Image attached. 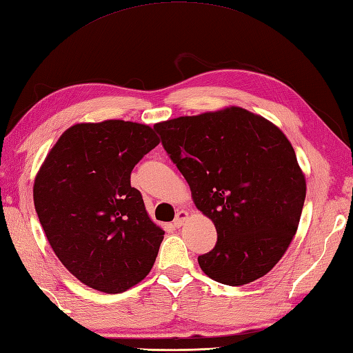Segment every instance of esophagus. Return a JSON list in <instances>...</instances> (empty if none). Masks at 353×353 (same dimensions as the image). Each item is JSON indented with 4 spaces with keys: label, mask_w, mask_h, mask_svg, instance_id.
I'll return each instance as SVG.
<instances>
[{
    "label": "esophagus",
    "mask_w": 353,
    "mask_h": 353,
    "mask_svg": "<svg viewBox=\"0 0 353 353\" xmlns=\"http://www.w3.org/2000/svg\"><path fill=\"white\" fill-rule=\"evenodd\" d=\"M187 217H189V213H187V211H184V210H179L178 213H176V216H175L174 226H176V228H179V226H181V225L184 223V221H185Z\"/></svg>",
    "instance_id": "obj_1"
}]
</instances>
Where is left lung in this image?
<instances>
[{"mask_svg":"<svg viewBox=\"0 0 353 353\" xmlns=\"http://www.w3.org/2000/svg\"><path fill=\"white\" fill-rule=\"evenodd\" d=\"M154 130L194 205L214 222L217 243L198 256L202 272L225 285L269 273L294 237L307 193L284 132L240 107L181 116Z\"/></svg>","mask_w":353,"mask_h":353,"instance_id":"1","label":"left lung"}]
</instances>
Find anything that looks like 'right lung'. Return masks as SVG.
I'll return each mask as SVG.
<instances>
[{"label":"right lung","mask_w":353,"mask_h":353,"mask_svg":"<svg viewBox=\"0 0 353 353\" xmlns=\"http://www.w3.org/2000/svg\"><path fill=\"white\" fill-rule=\"evenodd\" d=\"M159 143L142 123H77L60 136L34 179L36 213L52 250L98 292H125L152 269L164 231L130 178Z\"/></svg>","instance_id":"add662e5"}]
</instances>
